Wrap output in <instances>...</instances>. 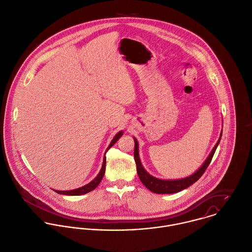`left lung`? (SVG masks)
Returning a JSON list of instances; mask_svg holds the SVG:
<instances>
[{
    "label": "left lung",
    "instance_id": "1",
    "mask_svg": "<svg viewBox=\"0 0 252 252\" xmlns=\"http://www.w3.org/2000/svg\"><path fill=\"white\" fill-rule=\"evenodd\" d=\"M222 137V133L220 135V138L217 142V144L215 145V147L213 148L212 152L210 153V155L208 156L207 159L204 161V163L197 169L192 175L187 177V178H182V179H178V180H162V179H158L154 176H152L151 174H149L145 168L143 167L140 157H139V145H138V141L136 140V138H134L135 141V149H134V158L136 161V165H137V172H138V176L141 180V182L153 192L156 193H174V192H179L185 189H187L188 187L191 186L193 183H195L201 176L202 174L205 172L206 168L208 167L209 163L211 162V159L215 154V151L220 143Z\"/></svg>",
    "mask_w": 252,
    "mask_h": 252
}]
</instances>
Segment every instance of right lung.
<instances>
[{
	"label": "right lung",
	"instance_id": "add662e5",
	"mask_svg": "<svg viewBox=\"0 0 252 252\" xmlns=\"http://www.w3.org/2000/svg\"><path fill=\"white\" fill-rule=\"evenodd\" d=\"M122 135H123V131H120V132H118V133L115 135V137H114L113 140L111 141L110 145H109L108 148L106 149V152L118 141V139H119ZM106 152H105V153H106ZM105 161H106V160H105V155H104L102 166H101V169H100L99 173H98L97 176H96L92 182H90L89 184L85 185V186L81 187V188H78V189H70V190H56V189H54V190H55L56 192L60 193V194H65V195H81V194H85V193H87V192L92 191L93 189H94L98 186V184L100 183V181H101V179H102V177H103V175H104V172H105Z\"/></svg>",
	"mask_w": 252,
	"mask_h": 252
}]
</instances>
